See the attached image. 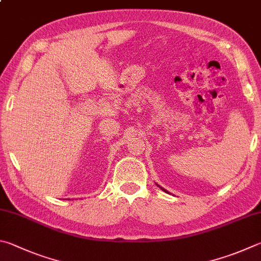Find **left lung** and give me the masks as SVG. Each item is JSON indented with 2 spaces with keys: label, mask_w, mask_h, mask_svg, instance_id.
Returning a JSON list of instances; mask_svg holds the SVG:
<instances>
[{
  "label": "left lung",
  "mask_w": 261,
  "mask_h": 261,
  "mask_svg": "<svg viewBox=\"0 0 261 261\" xmlns=\"http://www.w3.org/2000/svg\"><path fill=\"white\" fill-rule=\"evenodd\" d=\"M162 189H163V188H162ZM163 191H164V192H167V191H165V189H163Z\"/></svg>",
  "instance_id": "obj_1"
}]
</instances>
